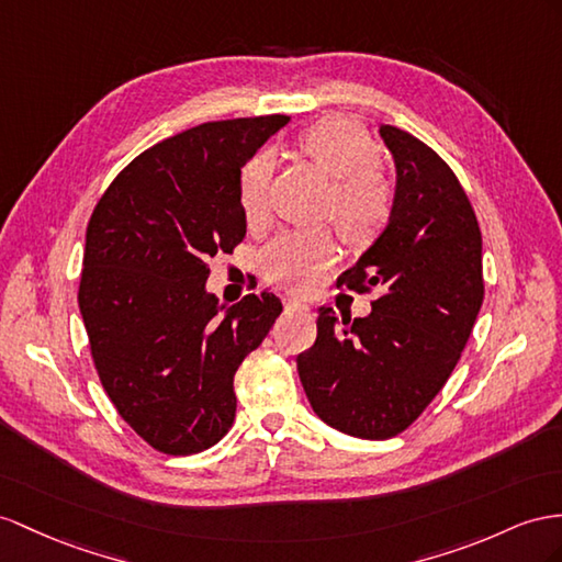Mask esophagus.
<instances>
[{
  "instance_id": "esophagus-1",
  "label": "esophagus",
  "mask_w": 562,
  "mask_h": 562,
  "mask_svg": "<svg viewBox=\"0 0 562 562\" xmlns=\"http://www.w3.org/2000/svg\"><path fill=\"white\" fill-rule=\"evenodd\" d=\"M284 308H290V311H308V304H304V301L296 299V296H286L284 299Z\"/></svg>"
}]
</instances>
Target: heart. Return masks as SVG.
<instances>
[{"label":"heart","mask_w":562,"mask_h":562,"mask_svg":"<svg viewBox=\"0 0 562 562\" xmlns=\"http://www.w3.org/2000/svg\"><path fill=\"white\" fill-rule=\"evenodd\" d=\"M299 149L333 180L325 215L351 247H366L392 218L394 187L380 170V147L366 127L349 116H327L299 137ZM272 156L256 151L239 170V206L249 227L268 215ZM337 261V244L327 229L284 233L263 251V272L270 282L308 292Z\"/></svg>","instance_id":"1"}]
</instances>
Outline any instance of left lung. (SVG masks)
Instances as JSON below:
<instances>
[{
	"label": "left lung",
	"mask_w": 562,
	"mask_h": 562,
	"mask_svg": "<svg viewBox=\"0 0 562 562\" xmlns=\"http://www.w3.org/2000/svg\"><path fill=\"white\" fill-rule=\"evenodd\" d=\"M394 156L392 218L337 284L380 290L366 318L318 311L296 370L315 415L344 435L390 439L453 372L484 299L482 233L453 170L425 142L380 125Z\"/></svg>",
	"instance_id": "1"
}]
</instances>
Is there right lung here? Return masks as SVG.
Here are the masks:
<instances>
[{
	"label": "right lung",
	"mask_w": 562,
	"mask_h": 562,
	"mask_svg": "<svg viewBox=\"0 0 562 562\" xmlns=\"http://www.w3.org/2000/svg\"><path fill=\"white\" fill-rule=\"evenodd\" d=\"M290 116L215 121L142 151L99 199L78 306L121 418L156 451L190 456L233 427L235 372L282 313L276 294L218 304L209 261L247 235L239 170Z\"/></svg>",
	"instance_id": "right-lung-1"
}]
</instances>
